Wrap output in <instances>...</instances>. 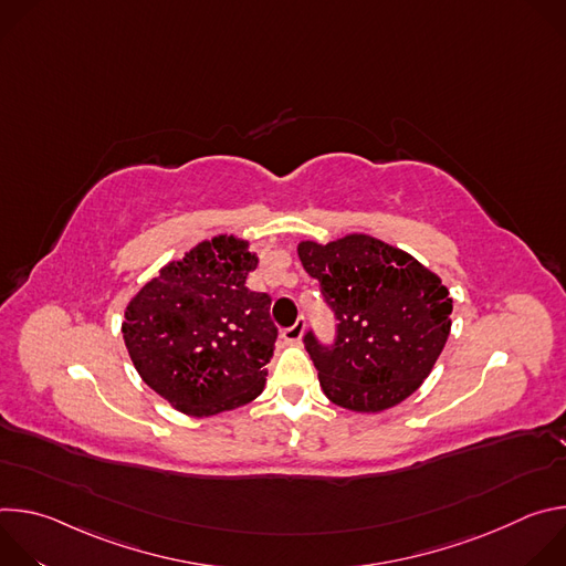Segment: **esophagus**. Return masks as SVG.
<instances>
[{"label":"esophagus","mask_w":566,"mask_h":566,"mask_svg":"<svg viewBox=\"0 0 566 566\" xmlns=\"http://www.w3.org/2000/svg\"><path fill=\"white\" fill-rule=\"evenodd\" d=\"M302 334H304V319H297L293 327H289V329L282 332V338H284L289 345H300Z\"/></svg>","instance_id":"34e87169"}]
</instances>
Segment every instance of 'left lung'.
I'll list each match as a JSON object with an SVG mask.
<instances>
[{
	"label": "left lung",
	"mask_w": 566,
	"mask_h": 566,
	"mask_svg": "<svg viewBox=\"0 0 566 566\" xmlns=\"http://www.w3.org/2000/svg\"><path fill=\"white\" fill-rule=\"evenodd\" d=\"M304 271L334 308L332 347L308 332L304 347L319 387L352 412H382L430 376L452 327V297L441 277L410 253L352 232L329 244H297Z\"/></svg>",
	"instance_id": "8db88e82"
}]
</instances>
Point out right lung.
Wrapping results in <instances>:
<instances>
[{
  "instance_id": "right-lung-1",
  "label": "right lung",
  "mask_w": 566,
  "mask_h": 566,
  "mask_svg": "<svg viewBox=\"0 0 566 566\" xmlns=\"http://www.w3.org/2000/svg\"><path fill=\"white\" fill-rule=\"evenodd\" d=\"M234 234L203 239L127 304L123 340L138 376L172 408L214 417L264 389L277 327L271 297L247 286L260 260Z\"/></svg>"
}]
</instances>
